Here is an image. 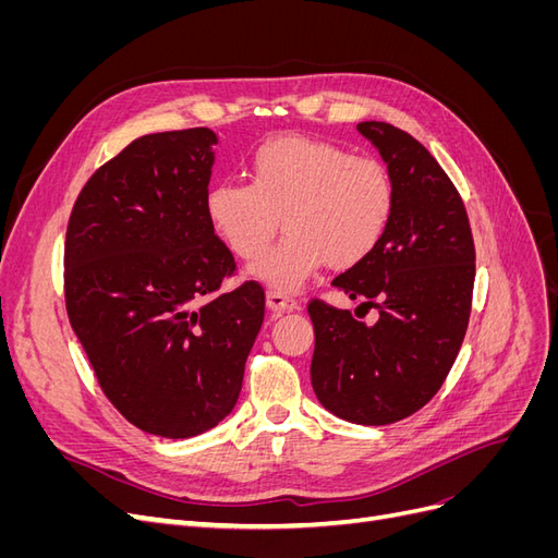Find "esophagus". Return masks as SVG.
Returning a JSON list of instances; mask_svg holds the SVG:
<instances>
[{
  "instance_id": "obj_1",
  "label": "esophagus",
  "mask_w": 558,
  "mask_h": 558,
  "mask_svg": "<svg viewBox=\"0 0 558 558\" xmlns=\"http://www.w3.org/2000/svg\"><path fill=\"white\" fill-rule=\"evenodd\" d=\"M267 307L272 312H293L298 310V300L279 291H267Z\"/></svg>"
}]
</instances>
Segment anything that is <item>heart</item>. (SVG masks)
I'll return each mask as SVG.
<instances>
[{
	"label": "heart",
	"instance_id": "obj_1",
	"mask_svg": "<svg viewBox=\"0 0 558 558\" xmlns=\"http://www.w3.org/2000/svg\"><path fill=\"white\" fill-rule=\"evenodd\" d=\"M251 183L216 181L209 221L242 260H258L283 228L275 251L251 275L272 291L302 289L328 263L349 269L379 246L396 207L393 179L375 158L300 134L267 140L248 158Z\"/></svg>",
	"mask_w": 558,
	"mask_h": 558
}]
</instances>
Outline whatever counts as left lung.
I'll list each match as a JSON object with an SVG mask.
<instances>
[{
  "label": "left lung",
  "instance_id": "8db88e82",
  "mask_svg": "<svg viewBox=\"0 0 558 558\" xmlns=\"http://www.w3.org/2000/svg\"><path fill=\"white\" fill-rule=\"evenodd\" d=\"M359 132L393 179L396 207L379 246L332 286L377 324L320 300L314 324L312 386L328 412L351 424L386 426L440 391L468 330L475 244L463 199L412 134L365 121Z\"/></svg>",
  "mask_w": 558,
  "mask_h": 558
}]
</instances>
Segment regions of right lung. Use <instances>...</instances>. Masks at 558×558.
<instances>
[{
  "label": "right lung",
  "instance_id": "obj_1",
  "mask_svg": "<svg viewBox=\"0 0 558 558\" xmlns=\"http://www.w3.org/2000/svg\"><path fill=\"white\" fill-rule=\"evenodd\" d=\"M209 128L146 134L83 185L66 226V316L113 408L144 433L183 440L238 404L265 293L234 272L207 193Z\"/></svg>",
  "mask_w": 558,
  "mask_h": 558
}]
</instances>
